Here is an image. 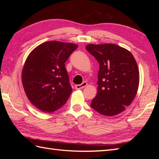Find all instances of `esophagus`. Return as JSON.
Instances as JSON below:
<instances>
[{"label": "esophagus", "mask_w": 159, "mask_h": 159, "mask_svg": "<svg viewBox=\"0 0 159 159\" xmlns=\"http://www.w3.org/2000/svg\"><path fill=\"white\" fill-rule=\"evenodd\" d=\"M87 85V82H83V83L80 84V85H75V88L76 89H83L84 87H85Z\"/></svg>", "instance_id": "1"}]
</instances>
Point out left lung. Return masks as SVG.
<instances>
[{
    "label": "left lung",
    "mask_w": 159,
    "mask_h": 159,
    "mask_svg": "<svg viewBox=\"0 0 159 159\" xmlns=\"http://www.w3.org/2000/svg\"><path fill=\"white\" fill-rule=\"evenodd\" d=\"M85 48L100 65L98 92L91 107L106 116L121 113L133 102L139 87L135 59L128 50L113 43L89 44Z\"/></svg>",
    "instance_id": "obj_1"
}]
</instances>
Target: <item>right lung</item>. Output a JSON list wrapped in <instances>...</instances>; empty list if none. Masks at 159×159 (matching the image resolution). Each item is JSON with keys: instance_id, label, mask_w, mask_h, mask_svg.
I'll return each mask as SVG.
<instances>
[{"instance_id": "right-lung-1", "label": "right lung", "mask_w": 159, "mask_h": 159, "mask_svg": "<svg viewBox=\"0 0 159 159\" xmlns=\"http://www.w3.org/2000/svg\"><path fill=\"white\" fill-rule=\"evenodd\" d=\"M77 48L72 43L48 41L29 54L22 82L30 102L39 110L54 112L68 100L72 88L65 63Z\"/></svg>"}]
</instances>
